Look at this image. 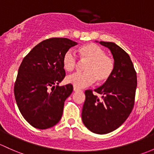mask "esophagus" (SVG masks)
I'll return each mask as SVG.
<instances>
[{"instance_id": "esophagus-1", "label": "esophagus", "mask_w": 154, "mask_h": 154, "mask_svg": "<svg viewBox=\"0 0 154 154\" xmlns=\"http://www.w3.org/2000/svg\"><path fill=\"white\" fill-rule=\"evenodd\" d=\"M80 89H79V88H76V87H74V91H80Z\"/></svg>"}]
</instances>
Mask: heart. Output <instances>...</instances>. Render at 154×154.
<instances>
[{
    "mask_svg": "<svg viewBox=\"0 0 154 154\" xmlns=\"http://www.w3.org/2000/svg\"><path fill=\"white\" fill-rule=\"evenodd\" d=\"M82 60L88 61L85 68L86 72H75L68 76L66 82L76 88H85L92 85L96 80L99 82L107 81L112 75L114 63L110 57L106 55L103 48L95 43H88L80 48ZM77 65V56L72 49H69L63 57V66L65 70L72 72Z\"/></svg>",
    "mask_w": 154,
    "mask_h": 154,
    "instance_id": "heart-1",
    "label": "heart"
}]
</instances>
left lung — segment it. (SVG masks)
I'll use <instances>...</instances> for the list:
<instances>
[{"instance_id":"obj_1","label":"left lung","mask_w":154,"mask_h":154,"mask_svg":"<svg viewBox=\"0 0 154 154\" xmlns=\"http://www.w3.org/2000/svg\"><path fill=\"white\" fill-rule=\"evenodd\" d=\"M100 43L111 50L114 59V72L102 86L94 90L102 95L101 99L92 90L85 91L82 120L91 132L106 134L122 125L131 113L137 78L130 57L122 48L111 42Z\"/></svg>"}]
</instances>
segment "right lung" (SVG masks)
<instances>
[{"label": "right lung", "mask_w": 154, "mask_h": 154, "mask_svg": "<svg viewBox=\"0 0 154 154\" xmlns=\"http://www.w3.org/2000/svg\"><path fill=\"white\" fill-rule=\"evenodd\" d=\"M77 44L68 38H49L23 60L14 82V97L22 116L33 127L47 129L60 120L65 100L73 91L72 84L58 85L66 76L63 57Z\"/></svg>", "instance_id": "obj_1"}]
</instances>
